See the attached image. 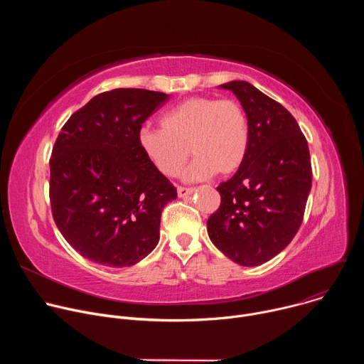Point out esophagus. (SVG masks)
Here are the masks:
<instances>
[{
  "label": "esophagus",
  "mask_w": 364,
  "mask_h": 364,
  "mask_svg": "<svg viewBox=\"0 0 364 364\" xmlns=\"http://www.w3.org/2000/svg\"><path fill=\"white\" fill-rule=\"evenodd\" d=\"M177 193H178V197H188L190 194L194 193V188H188V187H178L177 188Z\"/></svg>",
  "instance_id": "1"
}]
</instances>
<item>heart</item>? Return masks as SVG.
<instances>
[{
  "instance_id": "obj_1",
  "label": "heart",
  "mask_w": 364,
  "mask_h": 364,
  "mask_svg": "<svg viewBox=\"0 0 364 364\" xmlns=\"http://www.w3.org/2000/svg\"><path fill=\"white\" fill-rule=\"evenodd\" d=\"M161 128L142 127L139 145L152 166L166 177H176L191 155L187 181L235 173L249 148V121L235 99L193 96L160 118Z\"/></svg>"
}]
</instances>
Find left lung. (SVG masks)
Masks as SVG:
<instances>
[{"instance_id":"left-lung-1","label":"left lung","mask_w":364,"mask_h":364,"mask_svg":"<svg viewBox=\"0 0 364 364\" xmlns=\"http://www.w3.org/2000/svg\"><path fill=\"white\" fill-rule=\"evenodd\" d=\"M232 90L249 121V148L235 176L218 187L222 201L207 220L213 245L242 267H257L296 235L311 190L308 144L295 118L245 80Z\"/></svg>"}]
</instances>
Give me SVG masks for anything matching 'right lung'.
I'll return each mask as SVG.
<instances>
[{"label": "right lung", "instance_id": "right-lung-1", "mask_svg": "<svg viewBox=\"0 0 364 364\" xmlns=\"http://www.w3.org/2000/svg\"><path fill=\"white\" fill-rule=\"evenodd\" d=\"M170 95L114 89L63 125L50 159V204L70 246L95 264L132 267L160 240L161 212L177 198L139 145L142 124Z\"/></svg>", "mask_w": 364, "mask_h": 364}]
</instances>
